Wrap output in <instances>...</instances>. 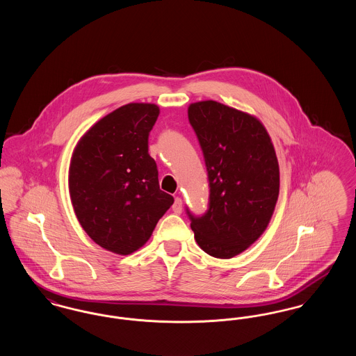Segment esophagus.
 I'll return each instance as SVG.
<instances>
[{"instance_id": "1", "label": "esophagus", "mask_w": 356, "mask_h": 356, "mask_svg": "<svg viewBox=\"0 0 356 356\" xmlns=\"http://www.w3.org/2000/svg\"><path fill=\"white\" fill-rule=\"evenodd\" d=\"M172 211H173L175 213H181V211H183V202H181L180 197H176V199H175L173 205H172Z\"/></svg>"}]
</instances>
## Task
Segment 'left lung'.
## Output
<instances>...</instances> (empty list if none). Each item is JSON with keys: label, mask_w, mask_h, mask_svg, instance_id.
<instances>
[{"label": "left lung", "mask_w": 356, "mask_h": 356, "mask_svg": "<svg viewBox=\"0 0 356 356\" xmlns=\"http://www.w3.org/2000/svg\"><path fill=\"white\" fill-rule=\"evenodd\" d=\"M188 120L208 172L205 213L186 208L204 252L231 259L266 231L279 196V164L271 137L259 120L218 102H195Z\"/></svg>", "instance_id": "8db88e82"}]
</instances>
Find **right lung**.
I'll return each mask as SVG.
<instances>
[{
  "mask_svg": "<svg viewBox=\"0 0 356 356\" xmlns=\"http://www.w3.org/2000/svg\"><path fill=\"white\" fill-rule=\"evenodd\" d=\"M154 104L132 102L97 121L79 141L69 168L74 213L100 247L129 254L143 247L173 197L159 186L148 137Z\"/></svg>",
  "mask_w": 356,
  "mask_h": 356,
  "instance_id": "1",
  "label": "right lung"
}]
</instances>
